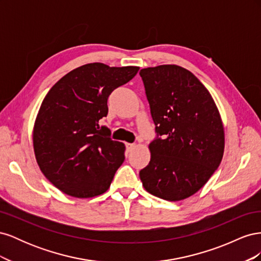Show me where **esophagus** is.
Here are the masks:
<instances>
[{
	"label": "esophagus",
	"instance_id": "obj_1",
	"mask_svg": "<svg viewBox=\"0 0 261 261\" xmlns=\"http://www.w3.org/2000/svg\"><path fill=\"white\" fill-rule=\"evenodd\" d=\"M135 148V144H126V149H127V151H132V150Z\"/></svg>",
	"mask_w": 261,
	"mask_h": 261
}]
</instances>
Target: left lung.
<instances>
[{"label":"left lung","instance_id":"left-lung-1","mask_svg":"<svg viewBox=\"0 0 261 261\" xmlns=\"http://www.w3.org/2000/svg\"><path fill=\"white\" fill-rule=\"evenodd\" d=\"M139 75L156 133L140 179L153 196L183 200L207 183L222 160L219 110L206 87L183 67L159 65L143 68Z\"/></svg>","mask_w":261,"mask_h":261}]
</instances>
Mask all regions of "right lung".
<instances>
[{"mask_svg": "<svg viewBox=\"0 0 261 261\" xmlns=\"http://www.w3.org/2000/svg\"><path fill=\"white\" fill-rule=\"evenodd\" d=\"M138 66L89 63L69 72L43 99L34 126V150L44 176L64 194L91 198L106 193L124 162L125 146L99 121L111 92Z\"/></svg>", "mask_w": 261, "mask_h": 261, "instance_id": "1", "label": "right lung"}]
</instances>
